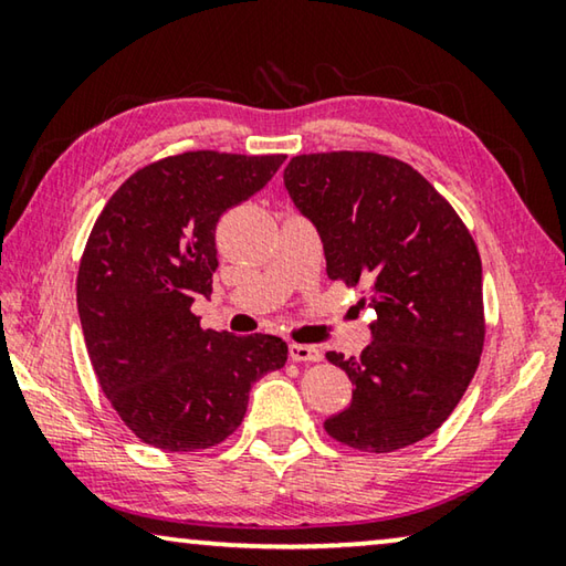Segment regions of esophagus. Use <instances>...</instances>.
<instances>
[{"label":"esophagus","instance_id":"obj_1","mask_svg":"<svg viewBox=\"0 0 566 566\" xmlns=\"http://www.w3.org/2000/svg\"><path fill=\"white\" fill-rule=\"evenodd\" d=\"M290 359L292 361H319L322 349L314 344H290Z\"/></svg>","mask_w":566,"mask_h":566}]
</instances>
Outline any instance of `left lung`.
<instances>
[{
	"instance_id": "left-lung-1",
	"label": "left lung",
	"mask_w": 566,
	"mask_h": 566,
	"mask_svg": "<svg viewBox=\"0 0 566 566\" xmlns=\"http://www.w3.org/2000/svg\"><path fill=\"white\" fill-rule=\"evenodd\" d=\"M284 187L317 227L329 280L364 284L377 319L359 357L327 352L352 379L332 439L387 454L437 432L472 381L484 347L482 260L452 205L395 157H292Z\"/></svg>"
}]
</instances>
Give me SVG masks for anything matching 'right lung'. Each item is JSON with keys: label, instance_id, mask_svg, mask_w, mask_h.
<instances>
[{"label": "right lung", "instance_id": "obj_1", "mask_svg": "<svg viewBox=\"0 0 566 566\" xmlns=\"http://www.w3.org/2000/svg\"><path fill=\"white\" fill-rule=\"evenodd\" d=\"M284 155L185 151L142 167L94 222L76 274V310L99 387L142 442L209 449L247 415L249 389L282 369L286 342L199 327L212 294L214 229L256 195Z\"/></svg>", "mask_w": 566, "mask_h": 566}]
</instances>
